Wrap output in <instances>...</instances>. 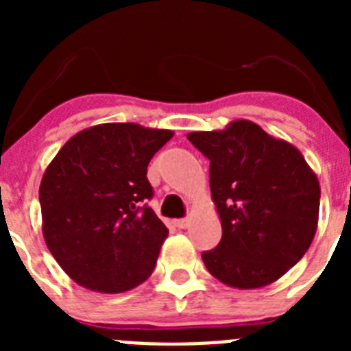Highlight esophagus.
Returning <instances> with one entry per match:
<instances>
[{"instance_id": "esophagus-1", "label": "esophagus", "mask_w": 351, "mask_h": 351, "mask_svg": "<svg viewBox=\"0 0 351 351\" xmlns=\"http://www.w3.org/2000/svg\"><path fill=\"white\" fill-rule=\"evenodd\" d=\"M190 223H191L190 218L176 219V226H178V228H188V226H190Z\"/></svg>"}]
</instances>
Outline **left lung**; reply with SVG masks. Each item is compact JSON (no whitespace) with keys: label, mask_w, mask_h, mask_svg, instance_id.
I'll return each instance as SVG.
<instances>
[{"label":"left lung","mask_w":351,"mask_h":351,"mask_svg":"<svg viewBox=\"0 0 351 351\" xmlns=\"http://www.w3.org/2000/svg\"><path fill=\"white\" fill-rule=\"evenodd\" d=\"M209 158L210 197L221 241L204 251L207 271L239 290L274 283L309 250L320 210V182L302 153L247 119L191 132Z\"/></svg>","instance_id":"1"}]
</instances>
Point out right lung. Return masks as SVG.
<instances>
[{
    "instance_id": "right-lung-1",
    "label": "right lung",
    "mask_w": 351,
    "mask_h": 351,
    "mask_svg": "<svg viewBox=\"0 0 351 351\" xmlns=\"http://www.w3.org/2000/svg\"><path fill=\"white\" fill-rule=\"evenodd\" d=\"M172 130L104 123L70 138L40 182L42 234L80 287L123 293L153 274L169 230L145 206L151 158Z\"/></svg>"
}]
</instances>
